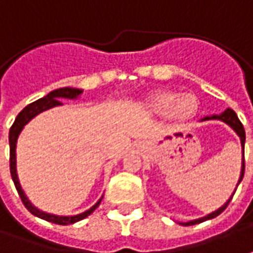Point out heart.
<instances>
[{
    "instance_id": "1",
    "label": "heart",
    "mask_w": 253,
    "mask_h": 253,
    "mask_svg": "<svg viewBox=\"0 0 253 253\" xmlns=\"http://www.w3.org/2000/svg\"><path fill=\"white\" fill-rule=\"evenodd\" d=\"M144 107L153 114L164 115L169 121L182 123L196 115L199 102L192 93L178 94L176 91L164 90L146 97Z\"/></svg>"
}]
</instances>
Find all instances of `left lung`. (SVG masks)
Returning <instances> with one entry per match:
<instances>
[{"label": "left lung", "instance_id": "left-lung-1", "mask_svg": "<svg viewBox=\"0 0 253 253\" xmlns=\"http://www.w3.org/2000/svg\"><path fill=\"white\" fill-rule=\"evenodd\" d=\"M206 121H220L226 123L227 126L233 128V131L237 134L238 137H240V142H241V148H243V162H241V171H240V178H238V182H237V186L240 185V182L243 181L244 178V169H245V166H244V144H245V131H244V126L241 125V122L238 121L237 115L236 112L233 111V109L227 108L225 112H222V114L219 115H211V116H206V118H203L201 122H206ZM237 189V188H236ZM236 189H234V192L231 193V196L229 197V200L226 201L225 204L222 207H219L218 210H215L212 211L211 213H208L206 216H203V218H199V219H193V220H189V222H181L179 225L182 226H190V225H197V223H201V222H206L208 219H213L218 216L219 213H222L223 211L226 210V207L229 206V203H230L231 197L234 196L236 193Z\"/></svg>", "mask_w": 253, "mask_h": 253}]
</instances>
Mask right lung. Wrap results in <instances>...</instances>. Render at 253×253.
Segmentation results:
<instances>
[{
    "label": "right lung",
    "mask_w": 253,
    "mask_h": 253,
    "mask_svg": "<svg viewBox=\"0 0 253 253\" xmlns=\"http://www.w3.org/2000/svg\"><path fill=\"white\" fill-rule=\"evenodd\" d=\"M84 90L77 89V87H60V89L52 90L50 93H47L46 96L42 97L37 101L31 102L30 105H27L26 108L23 109L20 114L17 115L15 123L12 125L9 131V146H10V175H12V179L15 182V186L17 189V193L22 199L23 204L26 206L30 212L38 216L41 219H45L47 222H52V223H56V225H72L75 222H79L82 220L86 216H89L90 213L93 212L96 210L97 207L100 206V203L102 200V196L98 199L94 206H91L89 210H86L84 212L77 213V215H56V213H49L42 211L40 208L28 200V197L24 193L22 185H20V181H19V175H17V164H16V146H17V139H19V135L20 132L23 131L24 126L27 125L28 122L33 121L37 115L45 112L47 109L54 108V107H60L63 105V102L60 101L61 98H67V100H78L79 97L82 96Z\"/></svg>",
    "instance_id": "obj_1"
}]
</instances>
